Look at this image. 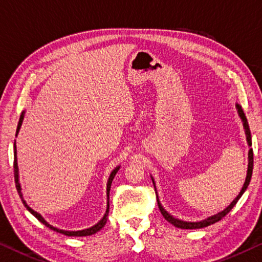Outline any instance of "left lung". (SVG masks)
<instances>
[{"label":"left lung","mask_w":262,"mask_h":262,"mask_svg":"<svg viewBox=\"0 0 262 262\" xmlns=\"http://www.w3.org/2000/svg\"><path fill=\"white\" fill-rule=\"evenodd\" d=\"M236 108H238V113L240 115V118H242L243 122H244V127H245V130H246V138H247V142L250 146H252V138H251V130H250V126H248V122H247V119L246 116H245V113L242 107H240L239 105H236ZM248 160H250V162H248V170H247V176H246V181H245L244 183V186L242 191H240V193L238 194V197H236L233 202L231 203L230 205H228L225 210L222 211V212H219L218 214H214L212 215V217H209L207 219H205V221H202V222H197V223H191V222H183V221H180V219H176L173 218L171 214H169L167 211H165L163 209V206L161 205V203L159 201V198H157V204H159V209L161 211L162 215H163L164 219L167 222H169L170 224H172L173 226H176L178 228H183V230H194V228H203V227H206V226H210L212 225V224L217 223L221 221V219H223L225 215L230 212V211L232 210V207H233L236 202L239 201L240 197L243 196V193L245 192V190L247 189L248 184H250L251 182V177H252V171H253V150L252 149H250V152H248ZM154 183V181H152ZM155 184V183H154Z\"/></svg>","instance_id":"8db88e82"}]
</instances>
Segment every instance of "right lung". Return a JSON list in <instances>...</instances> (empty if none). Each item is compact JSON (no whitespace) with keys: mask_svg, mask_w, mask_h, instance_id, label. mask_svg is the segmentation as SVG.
I'll list each match as a JSON object with an SVG mask.
<instances>
[{"mask_svg":"<svg viewBox=\"0 0 262 262\" xmlns=\"http://www.w3.org/2000/svg\"><path fill=\"white\" fill-rule=\"evenodd\" d=\"M23 118H24V112H23V113L20 114V116H19V121H18V124H17V129H16V135H17V133H18V130H19L20 124H22ZM118 170H119V167L115 168V169L113 170V171H112L111 176H110V178H108V183H107V198H108V202H107V210H106V213H105V215H103V218L101 219V221L99 222V223L97 224V225H94V226L90 227V228H86V230H82V231H64V230H59V228L53 227V226L50 225V224H48L47 222H45L44 218L41 217V215H40L39 213H37L36 211L32 210L31 207H29V206L27 205L26 201H24V199H23L22 192H20V185H19V183H18L17 157H16V144L14 143V176H15V183H16V189H17V192H18V194H19L20 199H22L24 206H26L27 210L30 211V212H31L32 214H34L35 217H36L37 219H38V221H39L40 223H43L45 226L49 227V228H51L52 231H56V232H58V233L65 234V235H68V236H86V235H92V234H94V233H97L98 231H100L101 228H102L103 226H105V224H106V222H107V217H108V212H110V189H111V185H112V181H113V178H114V176H115V173L118 172Z\"/></svg>","mask_w":262,"mask_h":262,"instance_id":"obj_1","label":"right lung"}]
</instances>
